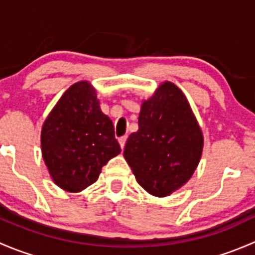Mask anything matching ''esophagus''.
<instances>
[{
	"mask_svg": "<svg viewBox=\"0 0 255 255\" xmlns=\"http://www.w3.org/2000/svg\"><path fill=\"white\" fill-rule=\"evenodd\" d=\"M126 140H127V137H121L120 139H118V142H120V145H121V148H125V145H126Z\"/></svg>",
	"mask_w": 255,
	"mask_h": 255,
	"instance_id": "esophagus-1",
	"label": "esophagus"
}]
</instances>
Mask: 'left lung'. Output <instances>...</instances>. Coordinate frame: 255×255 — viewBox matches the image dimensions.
Returning <instances> with one entry per match:
<instances>
[{
  "label": "left lung",
  "mask_w": 255,
  "mask_h": 255,
  "mask_svg": "<svg viewBox=\"0 0 255 255\" xmlns=\"http://www.w3.org/2000/svg\"><path fill=\"white\" fill-rule=\"evenodd\" d=\"M204 149L201 127L175 84L161 82L143 100L138 130L126 143V161L148 194L165 197L194 175Z\"/></svg>",
  "instance_id": "8db88e82"
}]
</instances>
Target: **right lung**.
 <instances>
[{
  "label": "right lung",
  "mask_w": 255,
  "mask_h": 255,
  "mask_svg": "<svg viewBox=\"0 0 255 255\" xmlns=\"http://www.w3.org/2000/svg\"><path fill=\"white\" fill-rule=\"evenodd\" d=\"M40 146L51 180L74 194L94 184L102 166L121 153L91 82L79 81L64 92L43 123Z\"/></svg>",
  "instance_id": "obj_1"
}]
</instances>
